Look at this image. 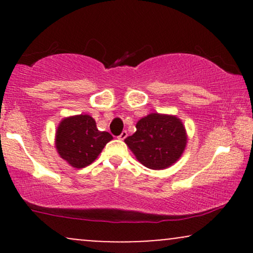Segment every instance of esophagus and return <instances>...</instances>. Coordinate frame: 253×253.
<instances>
[{"label": "esophagus", "instance_id": "34e87169", "mask_svg": "<svg viewBox=\"0 0 253 253\" xmlns=\"http://www.w3.org/2000/svg\"><path fill=\"white\" fill-rule=\"evenodd\" d=\"M118 138L120 139V140H124V139H126V138H127V132H126V130H124V132L121 133V134L119 135Z\"/></svg>", "mask_w": 253, "mask_h": 253}]
</instances>
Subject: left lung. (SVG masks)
I'll list each match as a JSON object with an SVG mask.
<instances>
[{"label":"left lung","instance_id":"1","mask_svg":"<svg viewBox=\"0 0 253 253\" xmlns=\"http://www.w3.org/2000/svg\"><path fill=\"white\" fill-rule=\"evenodd\" d=\"M136 132L125 143L139 162L152 170L176 163L187 145V133L175 115L151 113L136 123Z\"/></svg>","mask_w":253,"mask_h":253}]
</instances>
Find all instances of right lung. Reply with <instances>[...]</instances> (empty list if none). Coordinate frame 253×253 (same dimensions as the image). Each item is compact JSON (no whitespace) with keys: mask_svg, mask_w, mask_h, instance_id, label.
<instances>
[{"mask_svg":"<svg viewBox=\"0 0 253 253\" xmlns=\"http://www.w3.org/2000/svg\"><path fill=\"white\" fill-rule=\"evenodd\" d=\"M112 139L108 132L97 129L90 115H75L60 121L56 132V149L64 161L81 169L91 164Z\"/></svg>","mask_w":253,"mask_h":253,"instance_id":"add662e5","label":"right lung"}]
</instances>
